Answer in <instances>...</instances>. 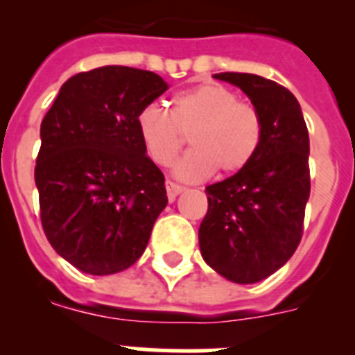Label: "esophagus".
<instances>
[{
	"mask_svg": "<svg viewBox=\"0 0 355 355\" xmlns=\"http://www.w3.org/2000/svg\"><path fill=\"white\" fill-rule=\"evenodd\" d=\"M165 187H167V197H168V200H174L175 197L180 196V193L184 190V187H181V184L172 183V181H167V183H165Z\"/></svg>",
	"mask_w": 355,
	"mask_h": 355,
	"instance_id": "obj_1",
	"label": "esophagus"
}]
</instances>
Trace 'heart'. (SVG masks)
<instances>
[{"instance_id":"b5f03b06","label":"heart","mask_w":355,"mask_h":355,"mask_svg":"<svg viewBox=\"0 0 355 355\" xmlns=\"http://www.w3.org/2000/svg\"><path fill=\"white\" fill-rule=\"evenodd\" d=\"M137 131L147 156L162 167L174 162L183 135H190L192 150L175 163L174 175L202 181L215 171H243L261 146L263 122L258 110L241 103L234 90L205 83L172 96L171 112L155 103L140 108Z\"/></svg>"}]
</instances>
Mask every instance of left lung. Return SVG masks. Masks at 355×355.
Instances as JSON below:
<instances>
[{"label":"left lung","instance_id":"8db88e82","mask_svg":"<svg viewBox=\"0 0 355 355\" xmlns=\"http://www.w3.org/2000/svg\"><path fill=\"white\" fill-rule=\"evenodd\" d=\"M216 80L247 94L263 122L258 153L243 171L206 187L200 222L205 261L238 284L259 283L293 256L309 199V135L299 101L283 85L247 72Z\"/></svg>","mask_w":355,"mask_h":355}]
</instances>
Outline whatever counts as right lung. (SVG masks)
Returning <instances> with one entry per match:
<instances>
[{
  "label": "right lung",
  "mask_w": 355,
  "mask_h": 355,
  "mask_svg": "<svg viewBox=\"0 0 355 355\" xmlns=\"http://www.w3.org/2000/svg\"><path fill=\"white\" fill-rule=\"evenodd\" d=\"M168 85L150 71L105 65L62 85L40 124V220L78 270L110 275L144 254L167 206L165 178L146 155L137 114Z\"/></svg>",
  "instance_id": "right-lung-1"
}]
</instances>
